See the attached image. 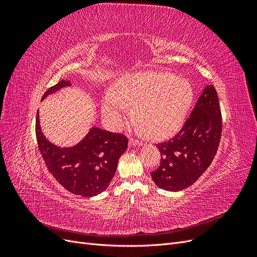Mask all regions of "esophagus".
<instances>
[{
	"label": "esophagus",
	"mask_w": 257,
	"mask_h": 257,
	"mask_svg": "<svg viewBox=\"0 0 257 257\" xmlns=\"http://www.w3.org/2000/svg\"><path fill=\"white\" fill-rule=\"evenodd\" d=\"M142 145H143V143H141V142L135 141V139H130V146L131 147H139Z\"/></svg>",
	"instance_id": "34e87169"
}]
</instances>
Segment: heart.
<instances>
[{
  "label": "heart",
  "mask_w": 257,
  "mask_h": 257,
  "mask_svg": "<svg viewBox=\"0 0 257 257\" xmlns=\"http://www.w3.org/2000/svg\"><path fill=\"white\" fill-rule=\"evenodd\" d=\"M194 102L189 81L164 72H138L122 76L115 89L107 90L102 114L113 130L120 128L135 107L141 128L151 138L163 139L182 127Z\"/></svg>",
  "instance_id": "heart-1"
}]
</instances>
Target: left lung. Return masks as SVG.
Wrapping results in <instances>:
<instances>
[{
  "label": "left lung",
  "mask_w": 257,
  "mask_h": 257,
  "mask_svg": "<svg viewBox=\"0 0 257 257\" xmlns=\"http://www.w3.org/2000/svg\"><path fill=\"white\" fill-rule=\"evenodd\" d=\"M222 133L219 97L206 85L183 127L170 141L157 145L161 164L151 173L160 189L170 192L189 188L211 164Z\"/></svg>",
  "instance_id": "8db88e82"
}]
</instances>
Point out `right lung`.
I'll return each instance as SVG.
<instances>
[{
	"instance_id": "right-lung-1",
	"label": "right lung",
	"mask_w": 257,
	"mask_h": 257,
	"mask_svg": "<svg viewBox=\"0 0 257 257\" xmlns=\"http://www.w3.org/2000/svg\"><path fill=\"white\" fill-rule=\"evenodd\" d=\"M71 85V81L61 80L46 91L42 100ZM35 128L38 148L50 174L67 191L82 197L98 195L108 188L120 157L127 149L125 136L96 126L73 147L54 145L43 134L38 111Z\"/></svg>"
}]
</instances>
